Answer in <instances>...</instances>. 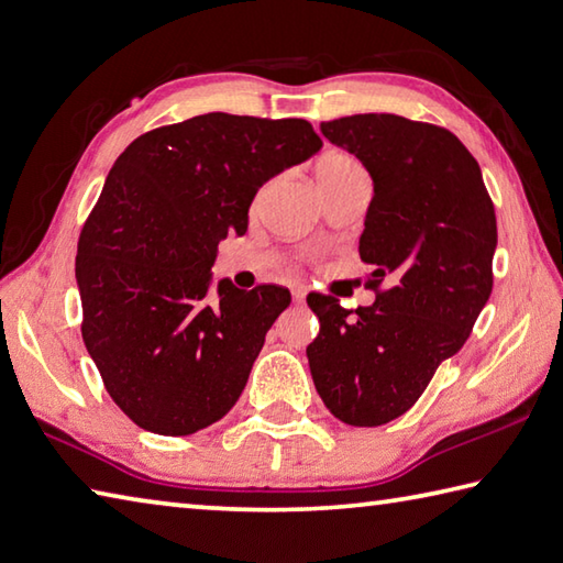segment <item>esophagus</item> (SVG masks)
<instances>
[{"mask_svg":"<svg viewBox=\"0 0 563 563\" xmlns=\"http://www.w3.org/2000/svg\"><path fill=\"white\" fill-rule=\"evenodd\" d=\"M303 299H306V289H301V286H299V289H294V301L303 303Z\"/></svg>","mask_w":563,"mask_h":563,"instance_id":"34e87169","label":"esophagus"}]
</instances>
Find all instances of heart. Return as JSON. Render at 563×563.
I'll use <instances>...</instances> for the list:
<instances>
[{
	"mask_svg": "<svg viewBox=\"0 0 563 563\" xmlns=\"http://www.w3.org/2000/svg\"><path fill=\"white\" fill-rule=\"evenodd\" d=\"M363 166H360L353 156H347L343 152H328L316 164V174H318V184L321 181H333V178H343L350 174H360Z\"/></svg>",
	"mask_w": 563,
	"mask_h": 563,
	"instance_id": "1",
	"label": "heart"
}]
</instances>
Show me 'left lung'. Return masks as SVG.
Instances as JSON below:
<instances>
[{
	"mask_svg": "<svg viewBox=\"0 0 563 563\" xmlns=\"http://www.w3.org/2000/svg\"><path fill=\"white\" fill-rule=\"evenodd\" d=\"M321 132L373 176L360 260L373 264L375 303L353 311L309 294L321 331L306 355L333 417L382 427L413 407L490 299L495 208L478 162L446 126L373 112Z\"/></svg>",
	"mask_w": 563,
	"mask_h": 563,
	"instance_id": "8db88e82",
	"label": "left lung"
}]
</instances>
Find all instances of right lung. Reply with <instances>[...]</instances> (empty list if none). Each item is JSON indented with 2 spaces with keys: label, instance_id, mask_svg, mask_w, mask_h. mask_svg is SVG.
Masks as SVG:
<instances>
[{
  "label": "right lung",
  "instance_id": "add662e5",
  "mask_svg": "<svg viewBox=\"0 0 563 563\" xmlns=\"http://www.w3.org/2000/svg\"><path fill=\"white\" fill-rule=\"evenodd\" d=\"M321 146L306 120L208 112L136 136L110 168L78 240L80 331L136 427L188 437L240 399L291 294L228 279L208 294L218 242L245 235L260 186Z\"/></svg>",
  "mask_w": 563,
  "mask_h": 563
}]
</instances>
